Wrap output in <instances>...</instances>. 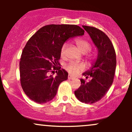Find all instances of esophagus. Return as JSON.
Segmentation results:
<instances>
[{"instance_id": "obj_1", "label": "esophagus", "mask_w": 132, "mask_h": 132, "mask_svg": "<svg viewBox=\"0 0 132 132\" xmlns=\"http://www.w3.org/2000/svg\"><path fill=\"white\" fill-rule=\"evenodd\" d=\"M68 79H75V77L69 75V76H68Z\"/></svg>"}]
</instances>
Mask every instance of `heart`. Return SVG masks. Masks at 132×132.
<instances>
[{
    "mask_svg": "<svg viewBox=\"0 0 132 132\" xmlns=\"http://www.w3.org/2000/svg\"><path fill=\"white\" fill-rule=\"evenodd\" d=\"M75 42L78 47L79 50L82 53H86L91 50V45L88 41L82 38H78L76 40ZM66 47H67V45L66 43H64L61 47L60 54H61V56L62 57H64L65 56ZM89 57H90V56H89ZM65 68L71 75H77L80 71L84 69V65L82 63L71 61L66 65Z\"/></svg>",
    "mask_w": 132,
    "mask_h": 132,
    "instance_id": "1",
    "label": "heart"
}]
</instances>
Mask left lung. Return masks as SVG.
Masks as SVG:
<instances>
[{"mask_svg":"<svg viewBox=\"0 0 132 132\" xmlns=\"http://www.w3.org/2000/svg\"><path fill=\"white\" fill-rule=\"evenodd\" d=\"M88 33L98 50L97 60L90 69L82 74L91 80L86 82L81 79V85L75 91L79 101L86 104H93L106 94L112 84L116 68V54L109 38L99 29L82 25Z\"/></svg>","mask_w":132,"mask_h":132,"instance_id":"8db88e82","label":"left lung"}]
</instances>
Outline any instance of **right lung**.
I'll use <instances>...</instances> for the list:
<instances>
[{"instance_id":"1","label":"right lung","mask_w":132,"mask_h":132,"mask_svg":"<svg viewBox=\"0 0 132 132\" xmlns=\"http://www.w3.org/2000/svg\"><path fill=\"white\" fill-rule=\"evenodd\" d=\"M84 34L78 25L52 24L41 28L27 42L20 57V76L23 90L31 101L43 104L55 97L60 83L68 76L57 66L61 47L69 38ZM53 70H57L55 77L49 76Z\"/></svg>"}]
</instances>
